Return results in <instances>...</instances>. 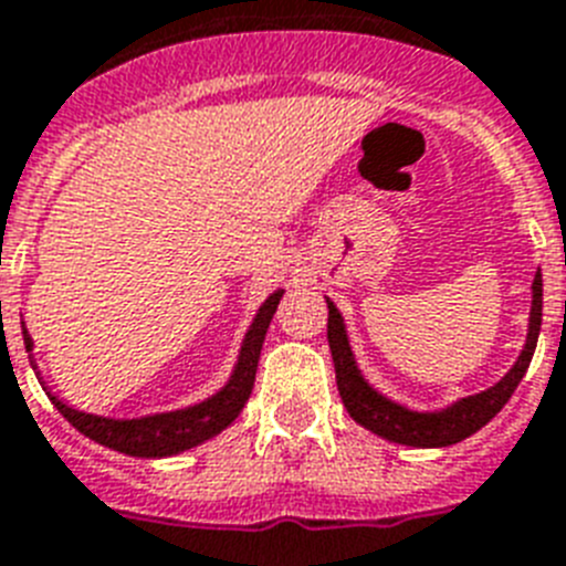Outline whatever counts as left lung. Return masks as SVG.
Wrapping results in <instances>:
<instances>
[{"label":"left lung","instance_id":"1","mask_svg":"<svg viewBox=\"0 0 566 566\" xmlns=\"http://www.w3.org/2000/svg\"><path fill=\"white\" fill-rule=\"evenodd\" d=\"M329 306V321H326V338H329V349H333L335 361V381H338V394L344 408L349 410V417L364 424L367 431L378 433L390 442L413 448H446L454 442L465 440L471 433H478L489 419L501 413V408L512 399L515 387L521 385V378L526 376V367L532 361L535 344H538L541 333V306H544V283H541V272L532 280V312H530V335H526V347L515 367L497 381L494 387L483 390L478 396H465L457 405L440 413H413V410L401 408L396 401L378 396L358 373L356 361H353V349H349L347 329L340 321V312L335 310L333 301H326Z\"/></svg>","mask_w":566,"mask_h":566}]
</instances>
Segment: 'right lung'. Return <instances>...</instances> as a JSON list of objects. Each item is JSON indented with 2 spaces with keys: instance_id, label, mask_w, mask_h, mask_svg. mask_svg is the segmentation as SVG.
I'll use <instances>...</instances> for the list:
<instances>
[{
  "instance_id": "1",
  "label": "right lung",
  "mask_w": 566,
  "mask_h": 566,
  "mask_svg": "<svg viewBox=\"0 0 566 566\" xmlns=\"http://www.w3.org/2000/svg\"><path fill=\"white\" fill-rule=\"evenodd\" d=\"M280 297H283V292H274L272 297L260 306L249 335L242 340L240 361H237V370H233L231 381H228L217 396H210L208 401H202V405H193V408L185 410H172V413H156V417L144 419H104L69 408V405H63V401L54 399V396H51V401H54V408H57L77 431L86 433L88 440L101 442V446L106 448H115L120 454L170 457L179 454V451H188V448L199 446V442L210 440V437H217L219 431H226L228 424L240 417V410L245 408V401H249L251 396V387H254L256 361H260L265 329H269L274 312H277ZM22 338H25V349H31V338H28L25 329H22Z\"/></svg>"
}]
</instances>
